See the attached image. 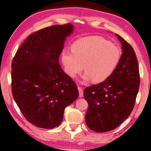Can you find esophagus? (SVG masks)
I'll return each instance as SVG.
<instances>
[{
	"label": "esophagus",
	"instance_id": "obj_1",
	"mask_svg": "<svg viewBox=\"0 0 151 151\" xmlns=\"http://www.w3.org/2000/svg\"><path fill=\"white\" fill-rule=\"evenodd\" d=\"M78 91H79V97L81 98L83 97V95H84V93H83V90H82V87H80L78 86Z\"/></svg>",
	"mask_w": 151,
	"mask_h": 151
}]
</instances>
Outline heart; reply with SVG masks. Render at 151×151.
Wrapping results in <instances>:
<instances>
[{
	"instance_id": "b5f03b06",
	"label": "heart",
	"mask_w": 151,
	"mask_h": 151,
	"mask_svg": "<svg viewBox=\"0 0 151 151\" xmlns=\"http://www.w3.org/2000/svg\"><path fill=\"white\" fill-rule=\"evenodd\" d=\"M121 50L99 36L86 37L76 41L72 50H65L61 58L66 73L75 78L82 71L83 82H101L110 77L121 59Z\"/></svg>"
}]
</instances>
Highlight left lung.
Here are the masks:
<instances>
[{
    "mask_svg": "<svg viewBox=\"0 0 151 151\" xmlns=\"http://www.w3.org/2000/svg\"><path fill=\"white\" fill-rule=\"evenodd\" d=\"M116 35L123 50L119 65L108 79L84 91L88 104L86 123L95 132H110L127 119L139 91V67L134 50L121 36Z\"/></svg>",
    "mask_w": 151,
    "mask_h": 151,
    "instance_id": "left-lung-1",
    "label": "left lung"
}]
</instances>
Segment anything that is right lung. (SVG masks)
I'll list each match as a JSON object with an SVG mask.
<instances>
[{
	"mask_svg": "<svg viewBox=\"0 0 151 151\" xmlns=\"http://www.w3.org/2000/svg\"><path fill=\"white\" fill-rule=\"evenodd\" d=\"M71 24L54 25L28 37L12 64L13 97L24 116L35 126L53 129L65 108L78 97L77 86L58 63Z\"/></svg>",
	"mask_w": 151,
	"mask_h": 151,
	"instance_id": "obj_1",
	"label": "right lung"
}]
</instances>
